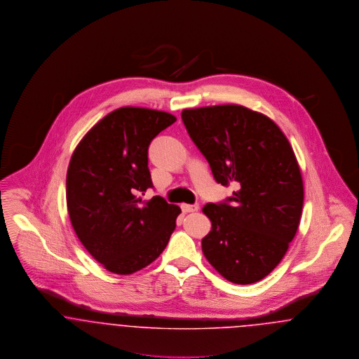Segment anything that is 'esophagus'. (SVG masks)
I'll list each match as a JSON object with an SVG mask.
<instances>
[{
  "instance_id": "esophagus-1",
  "label": "esophagus",
  "mask_w": 359,
  "mask_h": 359,
  "mask_svg": "<svg viewBox=\"0 0 359 359\" xmlns=\"http://www.w3.org/2000/svg\"><path fill=\"white\" fill-rule=\"evenodd\" d=\"M182 210H183V212H194V211L199 210V205L198 203H195V205H182Z\"/></svg>"
}]
</instances>
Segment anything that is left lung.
<instances>
[{
    "label": "left lung",
    "instance_id": "1",
    "mask_svg": "<svg viewBox=\"0 0 359 359\" xmlns=\"http://www.w3.org/2000/svg\"><path fill=\"white\" fill-rule=\"evenodd\" d=\"M182 120L214 179L238 187L203 207L212 226L203 255L226 280L257 283L285 256L302 217L304 187L290 141L269 117L239 104L186 109Z\"/></svg>",
    "mask_w": 359,
    "mask_h": 359
}]
</instances>
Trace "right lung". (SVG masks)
I'll list each match as a JSON object with an SVG mask.
<instances>
[{"instance_id": "1", "label": "right lung", "mask_w": 359, "mask_h": 359, "mask_svg": "<svg viewBox=\"0 0 359 359\" xmlns=\"http://www.w3.org/2000/svg\"><path fill=\"white\" fill-rule=\"evenodd\" d=\"M176 117L145 107H120L94 125L69 160L66 196L71 224L86 250L113 273L132 274L163 253L180 207L154 187L148 148Z\"/></svg>"}]
</instances>
